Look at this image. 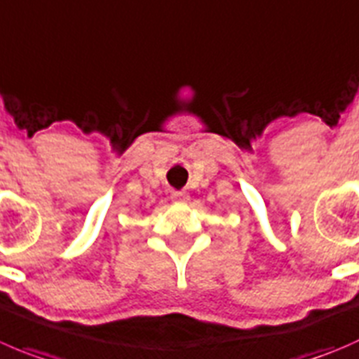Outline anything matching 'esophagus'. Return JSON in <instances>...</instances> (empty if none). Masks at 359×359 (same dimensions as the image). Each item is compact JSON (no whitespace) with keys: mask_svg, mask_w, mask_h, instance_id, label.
I'll return each instance as SVG.
<instances>
[{"mask_svg":"<svg viewBox=\"0 0 359 359\" xmlns=\"http://www.w3.org/2000/svg\"><path fill=\"white\" fill-rule=\"evenodd\" d=\"M172 200L173 201H187L189 200V194L186 193V191H172Z\"/></svg>","mask_w":359,"mask_h":359,"instance_id":"1","label":"esophagus"}]
</instances>
